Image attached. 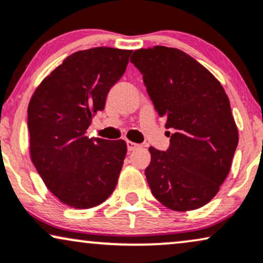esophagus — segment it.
<instances>
[{"mask_svg":"<svg viewBox=\"0 0 263 263\" xmlns=\"http://www.w3.org/2000/svg\"><path fill=\"white\" fill-rule=\"evenodd\" d=\"M139 147L138 144H135V142H132V141H127V148L128 151H135L136 148Z\"/></svg>","mask_w":263,"mask_h":263,"instance_id":"34e87169","label":"esophagus"}]
</instances>
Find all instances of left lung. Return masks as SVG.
I'll list each match as a JSON object with an SVG mask.
<instances>
[{"label": "left lung", "instance_id": "left-lung-1", "mask_svg": "<svg viewBox=\"0 0 263 263\" xmlns=\"http://www.w3.org/2000/svg\"><path fill=\"white\" fill-rule=\"evenodd\" d=\"M130 61L141 72L156 111L166 118L165 128L174 132L166 151L148 148L145 175L151 192L172 210L198 209L219 192L238 145L226 91L180 49H138Z\"/></svg>", "mask_w": 263, "mask_h": 263}]
</instances>
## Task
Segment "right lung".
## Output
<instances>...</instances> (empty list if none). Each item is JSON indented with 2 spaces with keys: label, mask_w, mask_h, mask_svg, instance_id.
I'll use <instances>...</instances> for the list:
<instances>
[{
  "label": "right lung",
  "mask_w": 263,
  "mask_h": 263,
  "mask_svg": "<svg viewBox=\"0 0 263 263\" xmlns=\"http://www.w3.org/2000/svg\"><path fill=\"white\" fill-rule=\"evenodd\" d=\"M133 50L108 47L71 54L41 82L27 107L30 155L44 185L76 209L105 202L117 185L124 140L89 139L86 132L107 93L125 72Z\"/></svg>",
  "instance_id": "add662e5"
}]
</instances>
